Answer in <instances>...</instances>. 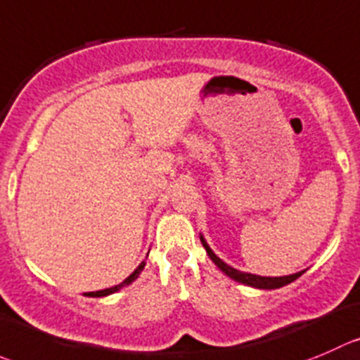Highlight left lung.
Segmentation results:
<instances>
[{
    "label": "left lung",
    "instance_id": "1",
    "mask_svg": "<svg viewBox=\"0 0 360 360\" xmlns=\"http://www.w3.org/2000/svg\"><path fill=\"white\" fill-rule=\"evenodd\" d=\"M200 240H202V246L205 248V251H207L209 258H211L212 262H214L216 265H218V269L221 271V273H225L226 276L232 278L233 281H239V283L243 285H248V287H253V288H262V290H274V288H281L285 287V285L292 283V281L297 280L301 274H304V271H301V273H295V274H288V276H258V274H251V273H243V271H237V269H233L232 265L225 264V262L221 260V258L218 257V255L214 253V251L209 248V244L205 243L204 237L200 236Z\"/></svg>",
    "mask_w": 360,
    "mask_h": 360
}]
</instances>
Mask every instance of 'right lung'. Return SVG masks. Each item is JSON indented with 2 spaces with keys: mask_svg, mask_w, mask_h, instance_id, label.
<instances>
[{
  "mask_svg": "<svg viewBox=\"0 0 360 360\" xmlns=\"http://www.w3.org/2000/svg\"><path fill=\"white\" fill-rule=\"evenodd\" d=\"M144 265H146V262H142V264L139 265L137 269H135L134 273H131L130 276H128L127 280L123 281V283L116 285V287L105 288V290H98V292H87L86 295H89V297H105V295H110V294H114V292L121 290V288H123V287H128V285H131V283H134L135 280H137V278H139V274H141V273H142V269H144Z\"/></svg>",
  "mask_w": 360,
  "mask_h": 360,
  "instance_id": "right-lung-1",
  "label": "right lung"
}]
</instances>
